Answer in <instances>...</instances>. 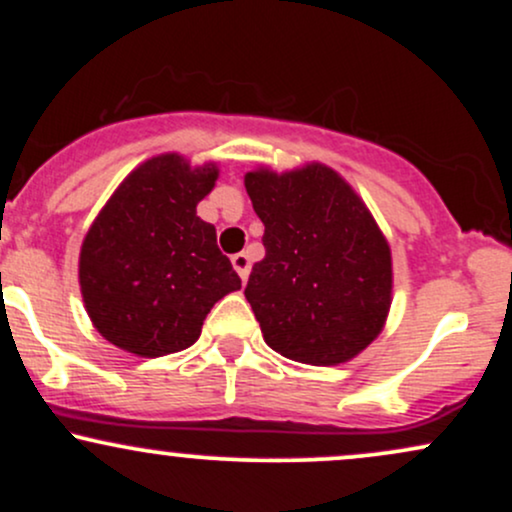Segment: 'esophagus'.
Masks as SVG:
<instances>
[{
    "mask_svg": "<svg viewBox=\"0 0 512 512\" xmlns=\"http://www.w3.org/2000/svg\"><path fill=\"white\" fill-rule=\"evenodd\" d=\"M231 262H233V267H236L240 279H243V281L248 279V276H250V255H248V252H238V255L231 257Z\"/></svg>",
    "mask_w": 512,
    "mask_h": 512,
    "instance_id": "obj_1",
    "label": "esophagus"
}]
</instances>
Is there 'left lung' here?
<instances>
[{
	"label": "left lung",
	"mask_w": 512,
	"mask_h": 512,
	"mask_svg": "<svg viewBox=\"0 0 512 512\" xmlns=\"http://www.w3.org/2000/svg\"><path fill=\"white\" fill-rule=\"evenodd\" d=\"M264 223V260L245 298L276 354L337 366L383 332L392 303V255L363 199L337 170L308 166L245 173Z\"/></svg>",
	"instance_id": "obj_1"
}]
</instances>
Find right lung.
<instances>
[{
    "label": "right lung",
    "instance_id": "add662e5",
    "mask_svg": "<svg viewBox=\"0 0 512 512\" xmlns=\"http://www.w3.org/2000/svg\"><path fill=\"white\" fill-rule=\"evenodd\" d=\"M216 163L161 154L134 168L88 228L79 284L93 327L117 349L156 358L187 349L240 276L197 216Z\"/></svg>",
    "mask_w": 512,
    "mask_h": 512
}]
</instances>
